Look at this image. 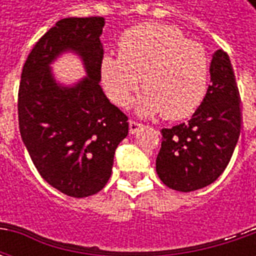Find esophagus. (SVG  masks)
<instances>
[{
	"label": "esophagus",
	"instance_id": "1",
	"mask_svg": "<svg viewBox=\"0 0 256 256\" xmlns=\"http://www.w3.org/2000/svg\"><path fill=\"white\" fill-rule=\"evenodd\" d=\"M141 128H142V124L138 122H136V120H130V122H128V130H130V133L132 134L137 133Z\"/></svg>",
	"mask_w": 256,
	"mask_h": 256
}]
</instances>
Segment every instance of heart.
Segmentation results:
<instances>
[{"label": "heart", "mask_w": 256, "mask_h": 256, "mask_svg": "<svg viewBox=\"0 0 256 256\" xmlns=\"http://www.w3.org/2000/svg\"><path fill=\"white\" fill-rule=\"evenodd\" d=\"M119 54H106L100 72L106 94L119 106H128L140 84L141 115L178 120L192 115L203 102L210 79V58L200 44L186 40L172 26L142 23L118 40Z\"/></svg>", "instance_id": "1"}]
</instances>
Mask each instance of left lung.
<instances>
[{
    "label": "left lung",
    "instance_id": "left-lung-1",
    "mask_svg": "<svg viewBox=\"0 0 256 256\" xmlns=\"http://www.w3.org/2000/svg\"><path fill=\"white\" fill-rule=\"evenodd\" d=\"M211 82L186 123L162 128L156 172L168 188L192 192L212 184L229 164L242 128L240 93L228 53L212 56Z\"/></svg>",
    "mask_w": 256,
    "mask_h": 256
}]
</instances>
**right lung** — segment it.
Here are the masks:
<instances>
[{
  "label": "right lung",
  "instance_id": "right-lung-1",
  "mask_svg": "<svg viewBox=\"0 0 256 256\" xmlns=\"http://www.w3.org/2000/svg\"><path fill=\"white\" fill-rule=\"evenodd\" d=\"M104 18L58 20L27 56L18 96L19 128L41 177L71 198L100 192L111 177L114 155L128 133V116L98 84ZM64 50L82 58L88 78L75 86L56 84L48 64Z\"/></svg>",
  "mask_w": 256,
  "mask_h": 256
}]
</instances>
